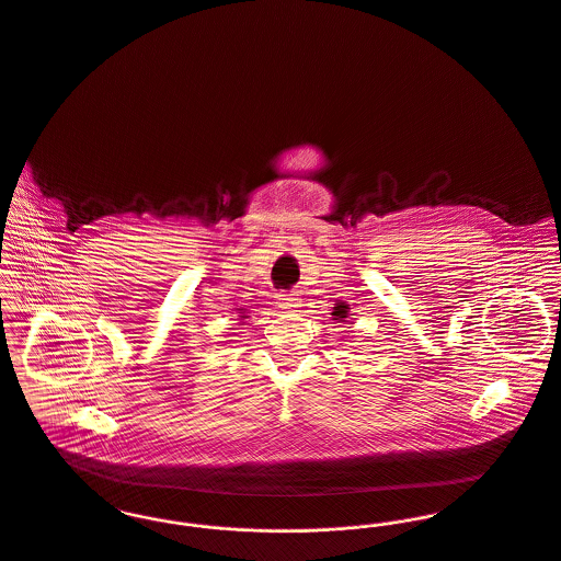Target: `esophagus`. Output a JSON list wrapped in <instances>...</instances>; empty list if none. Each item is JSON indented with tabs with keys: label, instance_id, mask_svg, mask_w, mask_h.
<instances>
[{
	"label": "esophagus",
	"instance_id": "obj_1",
	"mask_svg": "<svg viewBox=\"0 0 561 561\" xmlns=\"http://www.w3.org/2000/svg\"><path fill=\"white\" fill-rule=\"evenodd\" d=\"M277 306L282 310H295L299 306V299L295 295H290V293H279L277 295Z\"/></svg>",
	"mask_w": 561,
	"mask_h": 561
}]
</instances>
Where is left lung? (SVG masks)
I'll return each instance as SVG.
<instances>
[{
    "label": "left lung",
    "mask_w": 561,
    "mask_h": 561,
    "mask_svg": "<svg viewBox=\"0 0 561 561\" xmlns=\"http://www.w3.org/2000/svg\"><path fill=\"white\" fill-rule=\"evenodd\" d=\"M335 316H340V313H335Z\"/></svg>",
    "instance_id": "left-lung-1"
}]
</instances>
